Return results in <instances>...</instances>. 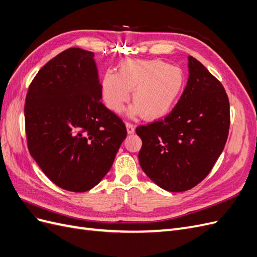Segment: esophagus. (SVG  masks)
Listing matches in <instances>:
<instances>
[{
    "mask_svg": "<svg viewBox=\"0 0 257 257\" xmlns=\"http://www.w3.org/2000/svg\"><path fill=\"white\" fill-rule=\"evenodd\" d=\"M125 126H126V131H127L128 134H133L134 132H135V125H134V124H132L130 122H126L125 123Z\"/></svg>",
    "mask_w": 257,
    "mask_h": 257,
    "instance_id": "34e87169",
    "label": "esophagus"
}]
</instances>
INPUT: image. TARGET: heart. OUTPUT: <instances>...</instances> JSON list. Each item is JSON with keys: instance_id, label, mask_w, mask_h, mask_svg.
<instances>
[{"instance_id": "heart-1", "label": "heart", "mask_w": 257, "mask_h": 257, "mask_svg": "<svg viewBox=\"0 0 257 257\" xmlns=\"http://www.w3.org/2000/svg\"><path fill=\"white\" fill-rule=\"evenodd\" d=\"M180 67L153 60H127L118 74L108 72L102 80V97L114 112L123 109L133 92V113H142L147 120H158L172 111L184 87Z\"/></svg>"}]
</instances>
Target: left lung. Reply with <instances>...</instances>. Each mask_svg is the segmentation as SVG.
<instances>
[{
	"label": "left lung",
	"mask_w": 257,
	"mask_h": 257,
	"mask_svg": "<svg viewBox=\"0 0 257 257\" xmlns=\"http://www.w3.org/2000/svg\"><path fill=\"white\" fill-rule=\"evenodd\" d=\"M189 79L164 119L136 128L144 173L160 188L183 192L203 181L221 155L229 130V102L222 83L190 56Z\"/></svg>",
	"instance_id": "1"
}]
</instances>
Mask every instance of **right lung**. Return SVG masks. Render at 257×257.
<instances>
[{
  "mask_svg": "<svg viewBox=\"0 0 257 257\" xmlns=\"http://www.w3.org/2000/svg\"><path fill=\"white\" fill-rule=\"evenodd\" d=\"M94 53L69 48L30 84L25 119L30 154L60 188L85 192L111 168L126 137L118 115L102 104Z\"/></svg>",
  "mask_w": 257,
  "mask_h": 257,
  "instance_id": "add662e5",
  "label": "right lung"
}]
</instances>
